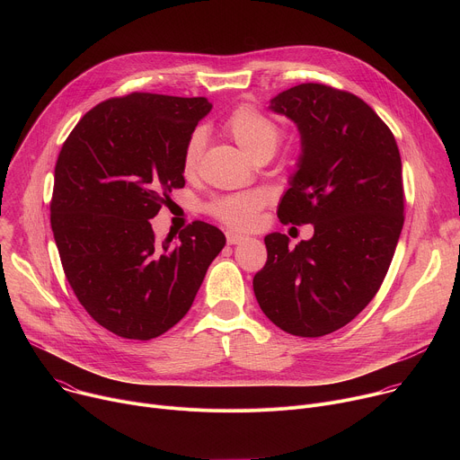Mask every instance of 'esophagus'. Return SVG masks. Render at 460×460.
<instances>
[{
	"mask_svg": "<svg viewBox=\"0 0 460 460\" xmlns=\"http://www.w3.org/2000/svg\"><path fill=\"white\" fill-rule=\"evenodd\" d=\"M243 240H245V236H242V234H238V233H233V231L227 233V243H229V245H236V243H240V242H243Z\"/></svg>",
	"mask_w": 460,
	"mask_h": 460,
	"instance_id": "34e87169",
	"label": "esophagus"
}]
</instances>
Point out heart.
Returning <instances> with one entry per match:
<instances>
[{
    "instance_id": "heart-1",
    "label": "heart",
    "mask_w": 460,
    "mask_h": 460,
    "mask_svg": "<svg viewBox=\"0 0 460 460\" xmlns=\"http://www.w3.org/2000/svg\"><path fill=\"white\" fill-rule=\"evenodd\" d=\"M224 127L229 133V137L251 158H256L258 155H264V153L273 155L280 142L279 125L270 116L260 112L256 107L249 103L236 107L226 119ZM202 144H204L202 133H194L187 140L183 156H181V172L185 176H190L196 171V165H199L200 153H202ZM261 204H264V200H261V196L258 192H240V194H231V196L217 199L209 206V211L224 224L236 229H243L256 220V215Z\"/></svg>"
}]
</instances>
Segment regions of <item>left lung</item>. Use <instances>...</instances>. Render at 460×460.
I'll return each instance as SVG.
<instances>
[{
	"mask_svg": "<svg viewBox=\"0 0 460 460\" xmlns=\"http://www.w3.org/2000/svg\"><path fill=\"white\" fill-rule=\"evenodd\" d=\"M270 111L289 118L300 135L279 218L311 224L314 233L295 247L270 233L252 289L280 330L323 337L373 300L389 270L404 226L401 153L366 102L333 87H291L270 100Z\"/></svg>",
	"mask_w": 460,
	"mask_h": 460,
	"instance_id": "obj_1",
	"label": "left lung"
}]
</instances>
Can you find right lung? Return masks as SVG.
<instances>
[{"label":"right lung","instance_id":"obj_1","mask_svg":"<svg viewBox=\"0 0 460 460\" xmlns=\"http://www.w3.org/2000/svg\"><path fill=\"white\" fill-rule=\"evenodd\" d=\"M211 109L206 98H112L59 151L50 226L63 271L85 311L118 337L151 341L171 330L226 245L206 222L164 242L149 222L185 185V144Z\"/></svg>","mask_w":460,"mask_h":460}]
</instances>
